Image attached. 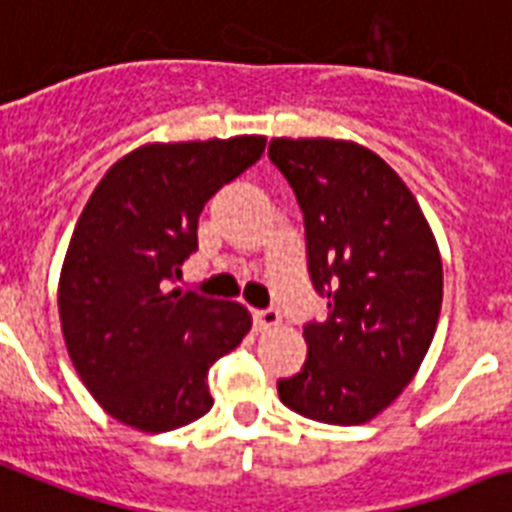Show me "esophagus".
<instances>
[{
    "instance_id": "34e87169",
    "label": "esophagus",
    "mask_w": 512,
    "mask_h": 512,
    "mask_svg": "<svg viewBox=\"0 0 512 512\" xmlns=\"http://www.w3.org/2000/svg\"><path fill=\"white\" fill-rule=\"evenodd\" d=\"M277 325H280V312L277 309H259V312H253V327L256 330H272Z\"/></svg>"
}]
</instances>
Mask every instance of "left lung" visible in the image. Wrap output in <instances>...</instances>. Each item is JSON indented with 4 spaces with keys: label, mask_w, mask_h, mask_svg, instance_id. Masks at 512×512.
Segmentation results:
<instances>
[{
    "label": "left lung",
    "mask_w": 512,
    "mask_h": 512,
    "mask_svg": "<svg viewBox=\"0 0 512 512\" xmlns=\"http://www.w3.org/2000/svg\"><path fill=\"white\" fill-rule=\"evenodd\" d=\"M304 214L312 285L301 372L277 380L288 410L330 425L383 412L415 378L441 312V256L418 200L380 155L346 140L269 142Z\"/></svg>",
    "instance_id": "obj_1"
}]
</instances>
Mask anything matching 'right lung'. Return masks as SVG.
<instances>
[{
	"label": "right lung",
	"mask_w": 512,
	"mask_h": 512,
	"mask_svg": "<svg viewBox=\"0 0 512 512\" xmlns=\"http://www.w3.org/2000/svg\"><path fill=\"white\" fill-rule=\"evenodd\" d=\"M256 134L153 142L113 163L81 211L57 309L68 357L110 418L163 433L203 418L208 367L251 330L235 301L171 290L211 195L259 161Z\"/></svg>",
	"instance_id": "right-lung-1"
}]
</instances>
